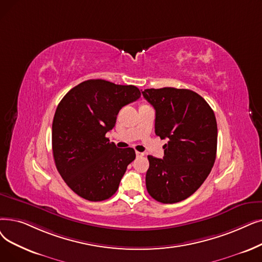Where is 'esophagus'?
I'll return each instance as SVG.
<instances>
[{
    "mask_svg": "<svg viewBox=\"0 0 262 262\" xmlns=\"http://www.w3.org/2000/svg\"><path fill=\"white\" fill-rule=\"evenodd\" d=\"M136 156H137V157H142V156H144V153L136 151Z\"/></svg>",
    "mask_w": 262,
    "mask_h": 262,
    "instance_id": "34e87169",
    "label": "esophagus"
}]
</instances>
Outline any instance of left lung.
Segmentation results:
<instances>
[{
    "mask_svg": "<svg viewBox=\"0 0 262 262\" xmlns=\"http://www.w3.org/2000/svg\"><path fill=\"white\" fill-rule=\"evenodd\" d=\"M142 95L155 109V134L168 139L163 159L147 156V192L158 202H180L211 172L217 149L215 115L206 100L187 89H146Z\"/></svg>",
    "mask_w": 262,
    "mask_h": 262,
    "instance_id": "left-lung-1",
    "label": "left lung"
}]
</instances>
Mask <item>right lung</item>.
I'll list each match as a JSON object with an SVG mask.
<instances>
[{
    "instance_id": "add662e5",
    "label": "right lung",
    "mask_w": 262,
    "mask_h": 262,
    "mask_svg": "<svg viewBox=\"0 0 262 262\" xmlns=\"http://www.w3.org/2000/svg\"><path fill=\"white\" fill-rule=\"evenodd\" d=\"M135 85L91 79L73 88L60 101L52 123V152L59 173L74 192L89 201H103L119 188L133 147L118 149L106 134L122 107L137 100Z\"/></svg>"
}]
</instances>
